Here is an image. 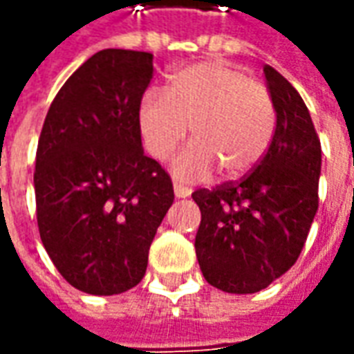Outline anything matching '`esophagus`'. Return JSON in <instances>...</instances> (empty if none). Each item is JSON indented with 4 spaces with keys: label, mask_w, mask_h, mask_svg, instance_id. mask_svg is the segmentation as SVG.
<instances>
[{
    "label": "esophagus",
    "mask_w": 354,
    "mask_h": 354,
    "mask_svg": "<svg viewBox=\"0 0 354 354\" xmlns=\"http://www.w3.org/2000/svg\"><path fill=\"white\" fill-rule=\"evenodd\" d=\"M173 192H175V196H177V198H187V196H191V189L183 187V185H179V183H175V185H173Z\"/></svg>",
    "instance_id": "34e87169"
}]
</instances>
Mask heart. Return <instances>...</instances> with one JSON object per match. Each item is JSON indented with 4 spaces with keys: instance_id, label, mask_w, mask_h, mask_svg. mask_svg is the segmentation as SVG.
<instances>
[{
    "instance_id": "heart-1",
    "label": "heart",
    "mask_w": 354,
    "mask_h": 354,
    "mask_svg": "<svg viewBox=\"0 0 354 354\" xmlns=\"http://www.w3.org/2000/svg\"><path fill=\"white\" fill-rule=\"evenodd\" d=\"M146 152L163 162L181 145L191 127L192 145L175 158L173 173L201 181L219 169L237 179L264 158L275 131L270 92L247 73L219 61L177 69L167 96L146 92L136 111Z\"/></svg>"
}]
</instances>
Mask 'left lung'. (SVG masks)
<instances>
[{
	"instance_id": "1",
	"label": "left lung",
	"mask_w": 354,
	"mask_h": 354,
	"mask_svg": "<svg viewBox=\"0 0 354 354\" xmlns=\"http://www.w3.org/2000/svg\"><path fill=\"white\" fill-rule=\"evenodd\" d=\"M264 75L275 109L266 156L239 183L192 192L202 275L225 293H258L291 270L318 209L322 146L308 107L274 67Z\"/></svg>"
}]
</instances>
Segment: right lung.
<instances>
[{
    "label": "right lung",
    "instance_id": "right-lung-1",
    "mask_svg": "<svg viewBox=\"0 0 354 354\" xmlns=\"http://www.w3.org/2000/svg\"><path fill=\"white\" fill-rule=\"evenodd\" d=\"M148 51L102 50L53 98L36 150L44 248L75 289L119 295L140 283L173 185L145 156L136 111L153 77Z\"/></svg>",
    "mask_w": 354,
    "mask_h": 354
}]
</instances>
